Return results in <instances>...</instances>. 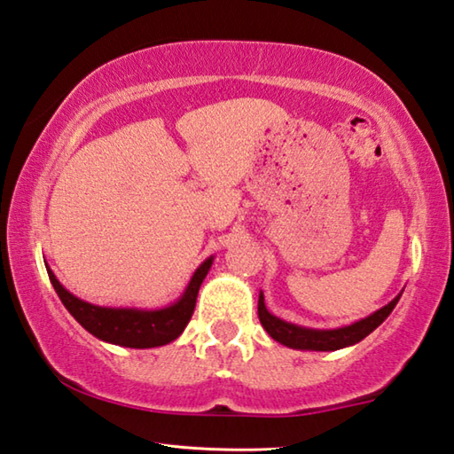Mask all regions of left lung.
Returning <instances> with one entry per match:
<instances>
[{
	"instance_id": "left-lung-1",
	"label": "left lung",
	"mask_w": 454,
	"mask_h": 454,
	"mask_svg": "<svg viewBox=\"0 0 454 454\" xmlns=\"http://www.w3.org/2000/svg\"><path fill=\"white\" fill-rule=\"evenodd\" d=\"M399 299L401 295L395 297L391 303L385 305L383 309H379L377 313L369 315L367 319L348 325V327L333 329V331L305 329V327H297V325L277 319L275 315L267 311L263 293L259 295L257 313L263 329L277 340V343H281L285 347H293V348H305V351H337V348L359 343L361 339H364L369 333L375 331L379 325L391 315L395 305L399 303Z\"/></svg>"
}]
</instances>
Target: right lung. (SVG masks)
<instances>
[{
    "instance_id": "1",
    "label": "right lung",
    "mask_w": 454,
    "mask_h": 454,
    "mask_svg": "<svg viewBox=\"0 0 454 454\" xmlns=\"http://www.w3.org/2000/svg\"><path fill=\"white\" fill-rule=\"evenodd\" d=\"M213 259H207L197 269L189 287L183 293L177 303L159 311H137V309H109L98 307L71 295L69 291L61 287V283L55 279L51 269L47 267V275L58 293L61 303L67 311L74 315V319L82 325L85 331H90L93 337L119 347L131 348H149L161 347L177 339L183 329L187 327L191 315L195 311L197 293L205 279L207 271L211 269Z\"/></svg>"
}]
</instances>
